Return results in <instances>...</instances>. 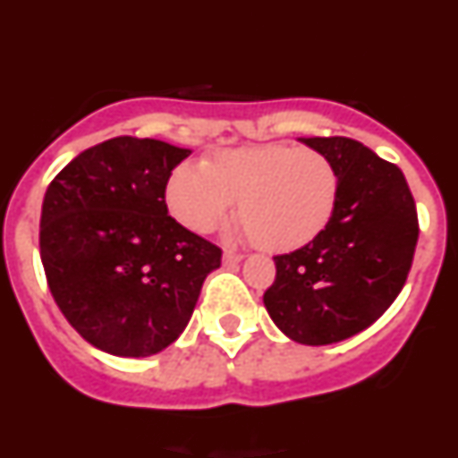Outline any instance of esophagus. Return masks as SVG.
Here are the masks:
<instances>
[{"label": "esophagus", "instance_id": "1", "mask_svg": "<svg viewBox=\"0 0 458 458\" xmlns=\"http://www.w3.org/2000/svg\"><path fill=\"white\" fill-rule=\"evenodd\" d=\"M242 261V254L241 252H233V250H226L225 257H222V264L226 266V268H233V266H238Z\"/></svg>", "mask_w": 458, "mask_h": 458}]
</instances>
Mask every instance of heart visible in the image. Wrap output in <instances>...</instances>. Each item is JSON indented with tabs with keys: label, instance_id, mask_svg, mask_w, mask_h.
<instances>
[{
	"label": "heart",
	"instance_id": "1",
	"mask_svg": "<svg viewBox=\"0 0 458 458\" xmlns=\"http://www.w3.org/2000/svg\"><path fill=\"white\" fill-rule=\"evenodd\" d=\"M339 172L323 153L295 147L222 151L204 167L183 163L165 190L167 208L185 229L210 232L238 201V222L266 252L311 242L337 208Z\"/></svg>",
	"mask_w": 458,
	"mask_h": 458
}]
</instances>
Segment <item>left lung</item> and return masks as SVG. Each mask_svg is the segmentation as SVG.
Here are the masks:
<instances>
[{"label": "left lung", "instance_id": "left-lung-1", "mask_svg": "<svg viewBox=\"0 0 458 458\" xmlns=\"http://www.w3.org/2000/svg\"><path fill=\"white\" fill-rule=\"evenodd\" d=\"M339 172L330 225L275 257L264 305L289 339L323 346L362 333L394 302L418 245V210L402 169L349 137H310Z\"/></svg>", "mask_w": 458, "mask_h": 458}]
</instances>
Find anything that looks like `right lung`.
I'll list each match as a JSON object with an SVG mask.
<instances>
[{"label": "right lung", "instance_id": "right-lung-1", "mask_svg": "<svg viewBox=\"0 0 458 458\" xmlns=\"http://www.w3.org/2000/svg\"><path fill=\"white\" fill-rule=\"evenodd\" d=\"M190 148L114 137L87 148L47 185L40 261L64 317L91 346L147 358L176 342L222 250L165 204Z\"/></svg>", "mask_w": 458, "mask_h": 458}]
</instances>
